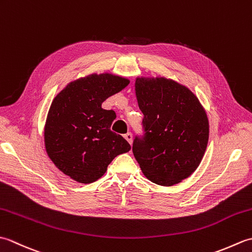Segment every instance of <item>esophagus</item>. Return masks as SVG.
<instances>
[{"instance_id": "obj_1", "label": "esophagus", "mask_w": 252, "mask_h": 252, "mask_svg": "<svg viewBox=\"0 0 252 252\" xmlns=\"http://www.w3.org/2000/svg\"><path fill=\"white\" fill-rule=\"evenodd\" d=\"M125 138H126V140L127 142H129L130 144H132V134H131L130 132L126 133V134L125 135Z\"/></svg>"}]
</instances>
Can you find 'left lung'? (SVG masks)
<instances>
[{"mask_svg": "<svg viewBox=\"0 0 252 252\" xmlns=\"http://www.w3.org/2000/svg\"><path fill=\"white\" fill-rule=\"evenodd\" d=\"M135 94L144 115V136L132 151L153 183L172 186L195 172L205 155L209 121L197 96L174 80L136 78Z\"/></svg>", "mask_w": 252, "mask_h": 252, "instance_id": "8db88e82", "label": "left lung"}]
</instances>
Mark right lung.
<instances>
[{
	"label": "right lung",
	"mask_w": 252,
	"mask_h": 252,
	"mask_svg": "<svg viewBox=\"0 0 252 252\" xmlns=\"http://www.w3.org/2000/svg\"><path fill=\"white\" fill-rule=\"evenodd\" d=\"M130 83L111 73H93L67 84L53 99L44 126L47 156L63 174L82 184L101 178L130 144L110 130L114 110L101 108Z\"/></svg>",
	"instance_id": "add662e5"
}]
</instances>
